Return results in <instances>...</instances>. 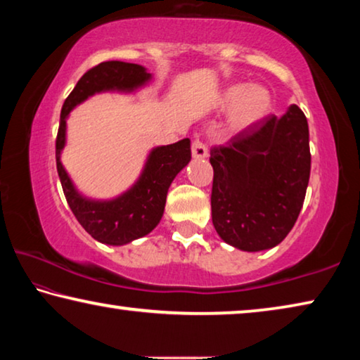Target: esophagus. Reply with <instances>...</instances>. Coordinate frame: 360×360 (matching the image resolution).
I'll return each instance as SVG.
<instances>
[{
    "mask_svg": "<svg viewBox=\"0 0 360 360\" xmlns=\"http://www.w3.org/2000/svg\"><path fill=\"white\" fill-rule=\"evenodd\" d=\"M192 157L195 160H202V158L208 157V149L202 141L197 139L192 142Z\"/></svg>",
    "mask_w": 360,
    "mask_h": 360,
    "instance_id": "34e87169",
    "label": "esophagus"
}]
</instances>
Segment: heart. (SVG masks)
Returning a JSON list of instances; mask_svg holds the SVG:
<instances>
[{
	"label": "heart",
	"mask_w": 360,
	"mask_h": 360,
	"mask_svg": "<svg viewBox=\"0 0 360 360\" xmlns=\"http://www.w3.org/2000/svg\"><path fill=\"white\" fill-rule=\"evenodd\" d=\"M214 107L218 112L231 110V128L245 131L258 127L271 115L272 96L269 89L261 84L233 83L221 91L216 98Z\"/></svg>",
	"instance_id": "b5f03b06"
}]
</instances>
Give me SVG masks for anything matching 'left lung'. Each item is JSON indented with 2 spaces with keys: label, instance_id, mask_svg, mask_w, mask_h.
<instances>
[{
  "label": "left lung",
  "instance_id": "left-lung-1",
  "mask_svg": "<svg viewBox=\"0 0 360 360\" xmlns=\"http://www.w3.org/2000/svg\"><path fill=\"white\" fill-rule=\"evenodd\" d=\"M211 216L218 236L242 252L277 247L303 208L311 174L309 127L293 104L282 117L211 150Z\"/></svg>",
  "mask_w": 360,
  "mask_h": 360
}]
</instances>
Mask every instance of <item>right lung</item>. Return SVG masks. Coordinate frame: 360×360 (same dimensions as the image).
I'll list each match as a JSON object with an SVG mask.
<instances>
[{
  "label": "right lung",
  "mask_w": 360,
  "mask_h": 360,
  "mask_svg": "<svg viewBox=\"0 0 360 360\" xmlns=\"http://www.w3.org/2000/svg\"><path fill=\"white\" fill-rule=\"evenodd\" d=\"M152 82L146 67L120 60H107L91 68L79 78L65 99L60 112L59 133L56 141L57 173L67 203L79 224L94 240L104 245L131 243L150 233L162 219L167 193L182 168L191 162V139L169 146H157L149 152L139 178L134 184L113 198H91L77 189L75 182L62 165V150L67 144V120L77 105L101 93L133 94Z\"/></svg>",
  "instance_id": "1"
}]
</instances>
